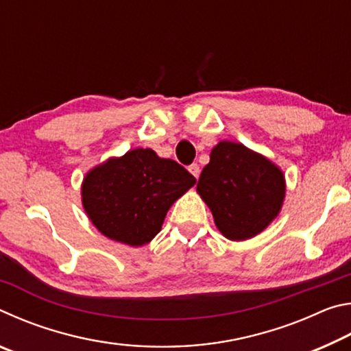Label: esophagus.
I'll use <instances>...</instances> for the list:
<instances>
[{
  "label": "esophagus",
  "mask_w": 351,
  "mask_h": 351,
  "mask_svg": "<svg viewBox=\"0 0 351 351\" xmlns=\"http://www.w3.org/2000/svg\"><path fill=\"white\" fill-rule=\"evenodd\" d=\"M189 171L198 180V176H199V165L198 164H190L189 165Z\"/></svg>",
  "instance_id": "34e87169"
}]
</instances>
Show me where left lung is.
Segmentation results:
<instances>
[{
	"instance_id": "8db88e82",
	"label": "left lung",
	"mask_w": 351,
	"mask_h": 351,
	"mask_svg": "<svg viewBox=\"0 0 351 351\" xmlns=\"http://www.w3.org/2000/svg\"><path fill=\"white\" fill-rule=\"evenodd\" d=\"M283 171L239 142L212 148L197 192L212 210L219 232L232 241L252 239L271 224L285 199Z\"/></svg>"
}]
</instances>
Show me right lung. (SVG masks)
Segmentation results:
<instances>
[{
    "label": "right lung",
    "instance_id": "obj_1",
    "mask_svg": "<svg viewBox=\"0 0 351 351\" xmlns=\"http://www.w3.org/2000/svg\"><path fill=\"white\" fill-rule=\"evenodd\" d=\"M195 182L173 159L159 158L152 148H134L88 171L82 204L99 232L142 246L158 235L171 204Z\"/></svg>",
    "mask_w": 351,
    "mask_h": 351
}]
</instances>
